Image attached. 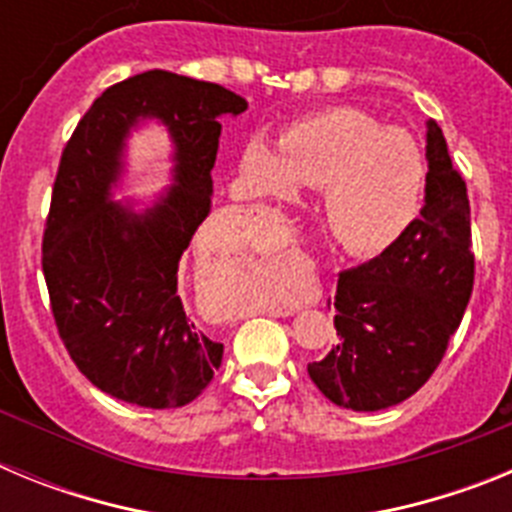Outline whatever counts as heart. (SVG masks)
<instances>
[{
    "label": "heart",
    "mask_w": 512,
    "mask_h": 512,
    "mask_svg": "<svg viewBox=\"0 0 512 512\" xmlns=\"http://www.w3.org/2000/svg\"><path fill=\"white\" fill-rule=\"evenodd\" d=\"M241 174L259 194L292 200L323 189V223L346 251L379 253L400 241L423 207L428 164L418 140L354 107L292 122L274 146L253 135Z\"/></svg>",
    "instance_id": "heart-1"
}]
</instances>
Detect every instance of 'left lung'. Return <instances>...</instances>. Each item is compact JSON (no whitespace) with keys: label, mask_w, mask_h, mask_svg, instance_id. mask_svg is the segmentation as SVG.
<instances>
[{"label":"left lung","mask_w":512,"mask_h":512,"mask_svg":"<svg viewBox=\"0 0 512 512\" xmlns=\"http://www.w3.org/2000/svg\"><path fill=\"white\" fill-rule=\"evenodd\" d=\"M425 140L420 217L377 259L338 274V343L325 359L307 364L330 402L359 413L392 408L431 379L472 297L467 184L436 120H428Z\"/></svg>","instance_id":"8db88e82"}]
</instances>
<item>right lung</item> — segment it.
Returning <instances> with one entry per match:
<instances>
[{
  "instance_id": "add662e5",
  "label": "right lung",
  "mask_w": 512,
  "mask_h": 512,
  "mask_svg": "<svg viewBox=\"0 0 512 512\" xmlns=\"http://www.w3.org/2000/svg\"><path fill=\"white\" fill-rule=\"evenodd\" d=\"M248 102L171 71H143L104 89L66 143L43 233V277L58 336L79 372L140 408H182L202 395L223 343L187 318L179 261L210 215L220 117ZM140 116L175 140L177 184L146 213L109 202L121 146Z\"/></svg>"
}]
</instances>
